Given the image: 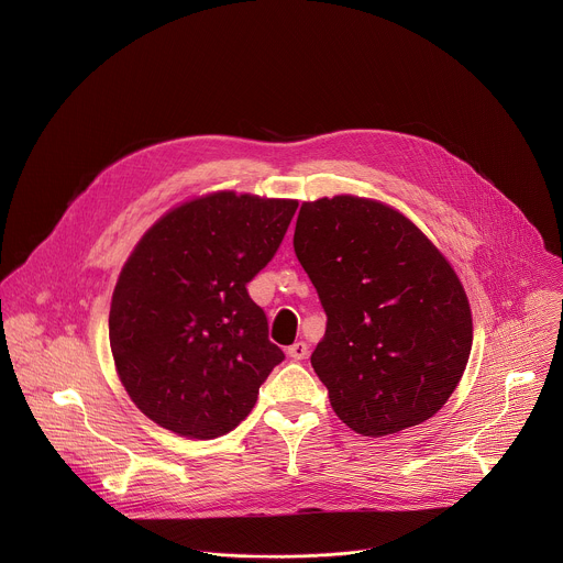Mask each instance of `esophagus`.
Here are the masks:
<instances>
[{
  "label": "esophagus",
  "mask_w": 563,
  "mask_h": 563,
  "mask_svg": "<svg viewBox=\"0 0 563 563\" xmlns=\"http://www.w3.org/2000/svg\"><path fill=\"white\" fill-rule=\"evenodd\" d=\"M307 354H309V347H307V343H302V341H298V343H294V345L287 347V356L294 358V361H302V358H307Z\"/></svg>",
  "instance_id": "34e87169"
}]
</instances>
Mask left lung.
Segmentation results:
<instances>
[{
  "mask_svg": "<svg viewBox=\"0 0 563 563\" xmlns=\"http://www.w3.org/2000/svg\"><path fill=\"white\" fill-rule=\"evenodd\" d=\"M294 252L328 313L311 367L339 419L385 437L434 417L472 350L467 296L396 209L356 196L302 202Z\"/></svg>",
  "mask_w": 563,
  "mask_h": 563,
  "instance_id": "8db88e82",
  "label": "left lung"
}]
</instances>
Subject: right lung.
Returning <instances> with one entry per match:
<instances>
[{
	"label": "right lung",
	"mask_w": 563,
	"mask_h": 563,
	"mask_svg": "<svg viewBox=\"0 0 563 563\" xmlns=\"http://www.w3.org/2000/svg\"><path fill=\"white\" fill-rule=\"evenodd\" d=\"M296 200L218 191L159 218L120 272L109 341L131 400L189 439L231 432L285 358L247 283L274 258Z\"/></svg>",
	"instance_id": "add662e5"
}]
</instances>
